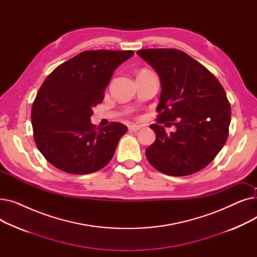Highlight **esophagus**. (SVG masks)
I'll use <instances>...</instances> for the list:
<instances>
[{"label":"esophagus","mask_w":257,"mask_h":257,"mask_svg":"<svg viewBox=\"0 0 257 257\" xmlns=\"http://www.w3.org/2000/svg\"><path fill=\"white\" fill-rule=\"evenodd\" d=\"M141 129V126H139V125H130L129 126V131H131V132H137V131H139Z\"/></svg>","instance_id":"1"}]
</instances>
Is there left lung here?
Returning <instances> with one entry per match:
<instances>
[{
    "mask_svg": "<svg viewBox=\"0 0 257 257\" xmlns=\"http://www.w3.org/2000/svg\"><path fill=\"white\" fill-rule=\"evenodd\" d=\"M138 55L161 81L155 142L146 157L157 171L186 176L208 166L225 145L231 108L219 80L204 65L177 49H145ZM178 128L168 135L162 124Z\"/></svg>",
    "mask_w": 257,
    "mask_h": 257,
    "instance_id": "1",
    "label": "left lung"
}]
</instances>
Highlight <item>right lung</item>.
I'll return each mask as SVG.
<instances>
[{"label": "right lung", "instance_id": "add662e5", "mask_svg": "<svg viewBox=\"0 0 257 257\" xmlns=\"http://www.w3.org/2000/svg\"><path fill=\"white\" fill-rule=\"evenodd\" d=\"M133 54L84 51L46 78L32 104L31 121L38 150L52 166L84 175L103 169L111 160L127 127L111 121L99 129L89 119L92 108L102 103L114 70Z\"/></svg>", "mask_w": 257, "mask_h": 257}]
</instances>
